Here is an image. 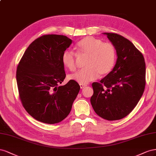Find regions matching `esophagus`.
<instances>
[{
  "mask_svg": "<svg viewBox=\"0 0 156 156\" xmlns=\"http://www.w3.org/2000/svg\"><path fill=\"white\" fill-rule=\"evenodd\" d=\"M80 88L81 89H83L85 87L87 86V85H85V84H80Z\"/></svg>",
  "mask_w": 156,
  "mask_h": 156,
  "instance_id": "34e87169",
  "label": "esophagus"
}]
</instances>
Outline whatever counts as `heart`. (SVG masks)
Masks as SVG:
<instances>
[{
  "mask_svg": "<svg viewBox=\"0 0 156 156\" xmlns=\"http://www.w3.org/2000/svg\"><path fill=\"white\" fill-rule=\"evenodd\" d=\"M76 55H86L83 61L85 67L69 76V79L87 84L101 76L109 74L112 70L115 59V49L112 44L103 42L93 37H86L76 44ZM76 54L69 50L65 51L61 57L63 65L70 71L76 69Z\"/></svg>",
  "mask_w": 156,
  "mask_h": 156,
  "instance_id": "obj_1",
  "label": "heart"
}]
</instances>
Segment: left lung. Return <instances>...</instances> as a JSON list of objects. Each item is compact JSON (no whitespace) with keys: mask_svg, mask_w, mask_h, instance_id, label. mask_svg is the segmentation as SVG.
Wrapping results in <instances>:
<instances>
[{"mask_svg":"<svg viewBox=\"0 0 156 156\" xmlns=\"http://www.w3.org/2000/svg\"><path fill=\"white\" fill-rule=\"evenodd\" d=\"M116 50L118 59L111 72L93 82L91 103L96 114L109 121L125 118L136 106L146 85L144 56L121 35L105 33Z\"/></svg>","mask_w":156,"mask_h":156,"instance_id":"obj_1","label":"left lung"}]
</instances>
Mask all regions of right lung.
Wrapping results in <instances>:
<instances>
[{
    "label": "right lung",
    "instance_id": "right-lung-1",
    "mask_svg": "<svg viewBox=\"0 0 156 156\" xmlns=\"http://www.w3.org/2000/svg\"><path fill=\"white\" fill-rule=\"evenodd\" d=\"M73 41L64 35L44 34L31 43L17 65L16 80L22 105L31 116L44 123L67 117L80 89L66 77L61 57Z\"/></svg>",
    "mask_w": 156,
    "mask_h": 156
}]
</instances>
